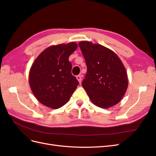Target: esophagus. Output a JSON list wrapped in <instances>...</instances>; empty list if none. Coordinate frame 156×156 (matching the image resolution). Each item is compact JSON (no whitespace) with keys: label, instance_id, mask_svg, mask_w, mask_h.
<instances>
[{"label":"esophagus","instance_id":"1","mask_svg":"<svg viewBox=\"0 0 156 156\" xmlns=\"http://www.w3.org/2000/svg\"><path fill=\"white\" fill-rule=\"evenodd\" d=\"M76 78H77V79L78 80L79 83L80 84H81V75H77Z\"/></svg>","mask_w":156,"mask_h":156}]
</instances>
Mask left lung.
Returning a JSON list of instances; mask_svg holds the SVG:
<instances>
[{
    "label": "left lung",
    "instance_id": "1",
    "mask_svg": "<svg viewBox=\"0 0 156 156\" xmlns=\"http://www.w3.org/2000/svg\"><path fill=\"white\" fill-rule=\"evenodd\" d=\"M85 60L87 73L82 86L96 106L109 108L117 104L128 86L126 70L114 52L100 44L79 43Z\"/></svg>",
    "mask_w": 156,
    "mask_h": 156
}]
</instances>
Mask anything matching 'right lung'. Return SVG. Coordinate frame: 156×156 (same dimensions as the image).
<instances>
[{
	"mask_svg": "<svg viewBox=\"0 0 156 156\" xmlns=\"http://www.w3.org/2000/svg\"><path fill=\"white\" fill-rule=\"evenodd\" d=\"M77 48L75 42L51 46L41 52L32 65L30 87L43 105L55 109L62 107L77 88L79 83L72 74L69 61V56Z\"/></svg>",
	"mask_w": 156,
	"mask_h": 156,
	"instance_id": "1",
	"label": "right lung"
}]
</instances>
